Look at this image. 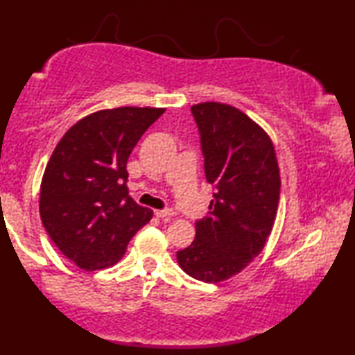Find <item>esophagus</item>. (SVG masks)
<instances>
[{"label": "esophagus", "instance_id": "34e87169", "mask_svg": "<svg viewBox=\"0 0 355 355\" xmlns=\"http://www.w3.org/2000/svg\"><path fill=\"white\" fill-rule=\"evenodd\" d=\"M174 215L173 210H169V208H166V210H157L155 211V216L157 218H162V220H169Z\"/></svg>", "mask_w": 355, "mask_h": 355}]
</instances>
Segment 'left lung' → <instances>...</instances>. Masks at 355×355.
Masks as SVG:
<instances>
[{"instance_id":"left-lung-1","label":"left lung","mask_w":355,"mask_h":355,"mask_svg":"<svg viewBox=\"0 0 355 355\" xmlns=\"http://www.w3.org/2000/svg\"><path fill=\"white\" fill-rule=\"evenodd\" d=\"M191 111L215 192L208 215L196 221V239L176 257L189 276L220 283L263 250L278 210L279 169L270 137L242 111L215 101Z\"/></svg>"}]
</instances>
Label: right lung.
<instances>
[{
    "mask_svg": "<svg viewBox=\"0 0 355 355\" xmlns=\"http://www.w3.org/2000/svg\"><path fill=\"white\" fill-rule=\"evenodd\" d=\"M163 108L103 110L62 135L40 186V216L62 255L87 271L121 260L153 211L129 197L128 158Z\"/></svg>",
    "mask_w": 355,
    "mask_h": 355,
    "instance_id": "add662e5",
    "label": "right lung"
}]
</instances>
